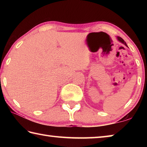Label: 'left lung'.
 <instances>
[{
	"label": "left lung",
	"instance_id": "obj_1",
	"mask_svg": "<svg viewBox=\"0 0 147 147\" xmlns=\"http://www.w3.org/2000/svg\"><path fill=\"white\" fill-rule=\"evenodd\" d=\"M117 39H118V40H119V41H121V43H123V44L125 45H126V47H128L127 45H126V42L123 40V39H122L121 38H120V37H117Z\"/></svg>",
	"mask_w": 147,
	"mask_h": 147
}]
</instances>
